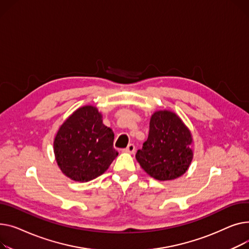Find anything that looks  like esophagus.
<instances>
[{
    "mask_svg": "<svg viewBox=\"0 0 249 249\" xmlns=\"http://www.w3.org/2000/svg\"><path fill=\"white\" fill-rule=\"evenodd\" d=\"M124 152H125V153H129V154H134V153L136 152L135 144H134V143H129V144L127 145V148L124 149Z\"/></svg>",
    "mask_w": 249,
    "mask_h": 249,
    "instance_id": "obj_1",
    "label": "esophagus"
}]
</instances>
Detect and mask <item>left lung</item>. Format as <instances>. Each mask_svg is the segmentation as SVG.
Segmentation results:
<instances>
[{"mask_svg": "<svg viewBox=\"0 0 249 249\" xmlns=\"http://www.w3.org/2000/svg\"><path fill=\"white\" fill-rule=\"evenodd\" d=\"M193 138L174 111L157 110L150 121L148 140L136 159L142 170L159 181L175 180L184 175L193 160Z\"/></svg>", "mask_w": 249, "mask_h": 249, "instance_id": "1", "label": "left lung"}]
</instances>
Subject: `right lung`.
I'll list each match as a JSON object with an SVG mask.
<instances>
[{
  "label": "right lung",
  "mask_w": 249,
  "mask_h": 249,
  "mask_svg": "<svg viewBox=\"0 0 249 249\" xmlns=\"http://www.w3.org/2000/svg\"><path fill=\"white\" fill-rule=\"evenodd\" d=\"M113 140V131L102 124L97 107H81L68 116L54 138L57 165L73 181H91L104 174L118 157Z\"/></svg>",
  "instance_id": "right-lung-1"
}]
</instances>
